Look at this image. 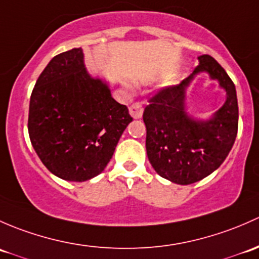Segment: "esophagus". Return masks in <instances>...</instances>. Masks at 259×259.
Returning <instances> with one entry per match:
<instances>
[{
  "mask_svg": "<svg viewBox=\"0 0 259 259\" xmlns=\"http://www.w3.org/2000/svg\"><path fill=\"white\" fill-rule=\"evenodd\" d=\"M128 110H130V114L133 117V118L138 119L142 117L143 107L140 102H135L133 105H131L128 107Z\"/></svg>",
  "mask_w": 259,
  "mask_h": 259,
  "instance_id": "esophagus-1",
  "label": "esophagus"
}]
</instances>
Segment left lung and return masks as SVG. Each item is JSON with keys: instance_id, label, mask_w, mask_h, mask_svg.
I'll use <instances>...</instances> for the list:
<instances>
[{"instance_id": "obj_1", "label": "left lung", "mask_w": 259, "mask_h": 259, "mask_svg": "<svg viewBox=\"0 0 259 259\" xmlns=\"http://www.w3.org/2000/svg\"><path fill=\"white\" fill-rule=\"evenodd\" d=\"M198 61L191 76L159 90L143 112L149 162L161 177L177 185L198 182L214 172L233 147L238 131L234 83L209 55L199 56ZM201 71L217 79L228 93L225 105L208 121L192 119L185 112V90Z\"/></svg>"}]
</instances>
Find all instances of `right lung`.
Segmentation results:
<instances>
[{"mask_svg": "<svg viewBox=\"0 0 259 259\" xmlns=\"http://www.w3.org/2000/svg\"><path fill=\"white\" fill-rule=\"evenodd\" d=\"M130 122L128 108L87 72L81 47L55 56L32 91L31 143L47 169L65 181L100 175Z\"/></svg>", "mask_w": 259, "mask_h": 259, "instance_id": "1", "label": "right lung"}]
</instances>
